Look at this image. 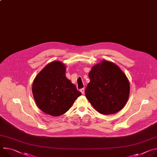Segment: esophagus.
Instances as JSON below:
<instances>
[{
  "label": "esophagus",
  "mask_w": 157,
  "mask_h": 157,
  "mask_svg": "<svg viewBox=\"0 0 157 157\" xmlns=\"http://www.w3.org/2000/svg\"><path fill=\"white\" fill-rule=\"evenodd\" d=\"M80 91L81 92V93H82V94H84V88H81V89L80 90Z\"/></svg>",
  "instance_id": "esophagus-1"
}]
</instances>
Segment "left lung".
<instances>
[{"mask_svg": "<svg viewBox=\"0 0 157 157\" xmlns=\"http://www.w3.org/2000/svg\"><path fill=\"white\" fill-rule=\"evenodd\" d=\"M89 78L85 95L96 111L111 115L123 108L129 98L130 82L117 65L103 61L92 67Z\"/></svg>", "mask_w": 157, "mask_h": 157, "instance_id": "1", "label": "left lung"}]
</instances>
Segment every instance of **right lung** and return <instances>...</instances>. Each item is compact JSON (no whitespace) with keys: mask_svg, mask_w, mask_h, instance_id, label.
<instances>
[{"mask_svg":"<svg viewBox=\"0 0 157 157\" xmlns=\"http://www.w3.org/2000/svg\"><path fill=\"white\" fill-rule=\"evenodd\" d=\"M66 66L58 61L49 63L35 78L33 94L39 108L53 117L63 115L81 93L65 75Z\"/></svg>","mask_w":157,"mask_h":157,"instance_id":"obj_1","label":"right lung"}]
</instances>
